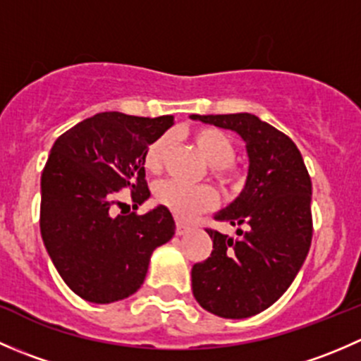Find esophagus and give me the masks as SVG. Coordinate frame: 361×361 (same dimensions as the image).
I'll return each mask as SVG.
<instances>
[{
	"mask_svg": "<svg viewBox=\"0 0 361 361\" xmlns=\"http://www.w3.org/2000/svg\"><path fill=\"white\" fill-rule=\"evenodd\" d=\"M188 231H190V227H188L187 224H183V221H180V220L176 221V234H178V235H183V234H187Z\"/></svg>",
	"mask_w": 361,
	"mask_h": 361,
	"instance_id": "34e87169",
	"label": "esophagus"
}]
</instances>
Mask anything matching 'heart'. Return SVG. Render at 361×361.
<instances>
[{
  "label": "heart",
  "mask_w": 361,
  "mask_h": 361,
  "mask_svg": "<svg viewBox=\"0 0 361 361\" xmlns=\"http://www.w3.org/2000/svg\"><path fill=\"white\" fill-rule=\"evenodd\" d=\"M194 141L207 164L213 166V173L216 174V178L224 181L234 178L231 162L235 155V145L227 133L214 129V127H202L194 133ZM169 147V134H162L157 140L152 141L143 155L145 169L150 173H157L162 167L164 157H166ZM154 195L155 201L183 220L194 218L197 213L209 209L216 204V194L209 187H204V185L194 187V185L181 183L178 180L160 181L155 185Z\"/></svg>",
  "instance_id": "heart-1"
}]
</instances>
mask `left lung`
Wrapping results in <instances>:
<instances>
[{
    "instance_id": "obj_1",
    "label": "left lung",
    "mask_w": 361,
    "mask_h": 361,
    "mask_svg": "<svg viewBox=\"0 0 361 361\" xmlns=\"http://www.w3.org/2000/svg\"><path fill=\"white\" fill-rule=\"evenodd\" d=\"M234 130L246 143L248 176L241 194L214 220L238 238L207 231L213 251L192 267V292L211 314L243 319L271 307L292 285L312 238V185L300 152L286 134L251 113L190 115Z\"/></svg>"
}]
</instances>
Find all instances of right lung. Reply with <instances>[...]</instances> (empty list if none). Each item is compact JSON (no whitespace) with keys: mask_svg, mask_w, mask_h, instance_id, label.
Returning a JSON list of instances; mask_svg holds the SVG:
<instances>
[{"mask_svg":"<svg viewBox=\"0 0 361 361\" xmlns=\"http://www.w3.org/2000/svg\"><path fill=\"white\" fill-rule=\"evenodd\" d=\"M173 116L104 111L59 136L42 173L39 228L50 260L83 300L111 304L143 285L155 248L174 235V218L159 204L145 214H111L118 190L134 209L148 197L143 155Z\"/></svg>","mask_w":361,"mask_h":361,"instance_id":"obj_1","label":"right lung"}]
</instances>
